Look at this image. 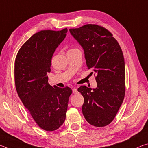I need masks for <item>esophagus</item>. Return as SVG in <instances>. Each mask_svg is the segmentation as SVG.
<instances>
[{
  "label": "esophagus",
  "instance_id": "1",
  "mask_svg": "<svg viewBox=\"0 0 148 148\" xmlns=\"http://www.w3.org/2000/svg\"><path fill=\"white\" fill-rule=\"evenodd\" d=\"M72 92H73V93H77V89L76 88H74L73 89H72Z\"/></svg>",
  "mask_w": 148,
  "mask_h": 148
}]
</instances>
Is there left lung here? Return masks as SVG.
I'll use <instances>...</instances> for the list:
<instances>
[{
    "mask_svg": "<svg viewBox=\"0 0 148 148\" xmlns=\"http://www.w3.org/2000/svg\"><path fill=\"white\" fill-rule=\"evenodd\" d=\"M69 31L84 49L87 68L97 74L96 88L82 86L77 89L84 98L82 113L89 124L106 126L113 121L125 97L122 50L111 32L97 25H86Z\"/></svg>",
    "mask_w": 148,
    "mask_h": 148,
    "instance_id": "left-lung-1",
    "label": "left lung"
}]
</instances>
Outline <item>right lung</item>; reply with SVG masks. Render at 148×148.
Returning a JSON list of instances; mask_svg holds the SVG:
<instances>
[{
	"label": "right lung",
	"instance_id": "right-lung-1",
	"mask_svg": "<svg viewBox=\"0 0 148 148\" xmlns=\"http://www.w3.org/2000/svg\"><path fill=\"white\" fill-rule=\"evenodd\" d=\"M60 31H41L30 38L19 50L14 66L15 84L18 96L32 118L47 131L58 129L66 118L69 98L72 92L48 84L51 59L66 36Z\"/></svg>",
	"mask_w": 148,
	"mask_h": 148
}]
</instances>
